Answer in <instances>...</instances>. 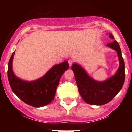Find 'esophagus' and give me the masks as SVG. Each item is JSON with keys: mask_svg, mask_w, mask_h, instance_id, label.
<instances>
[{"mask_svg": "<svg viewBox=\"0 0 132 132\" xmlns=\"http://www.w3.org/2000/svg\"><path fill=\"white\" fill-rule=\"evenodd\" d=\"M73 60L72 59H69L68 60V63H69V65H70V66H72V64H73Z\"/></svg>", "mask_w": 132, "mask_h": 132, "instance_id": "esophagus-1", "label": "esophagus"}]
</instances>
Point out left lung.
<instances>
[{
    "mask_svg": "<svg viewBox=\"0 0 132 132\" xmlns=\"http://www.w3.org/2000/svg\"><path fill=\"white\" fill-rule=\"evenodd\" d=\"M109 37L114 39L112 34H109ZM107 46L117 52L119 61V66L116 73L107 80L103 82L94 80L80 65L75 63L71 66L80 94L88 104L102 105L109 103L121 91L124 84L125 63L120 46L116 41L108 43Z\"/></svg>",
    "mask_w": 132,
    "mask_h": 132,
    "instance_id": "1",
    "label": "left lung"
}]
</instances>
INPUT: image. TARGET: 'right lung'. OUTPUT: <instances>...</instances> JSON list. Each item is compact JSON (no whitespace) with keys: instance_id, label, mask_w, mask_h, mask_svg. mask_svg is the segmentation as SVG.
<instances>
[{"instance_id":"right-lung-1","label":"right lung","mask_w":132,"mask_h":132,"mask_svg":"<svg viewBox=\"0 0 132 132\" xmlns=\"http://www.w3.org/2000/svg\"><path fill=\"white\" fill-rule=\"evenodd\" d=\"M14 52L8 62L7 77L13 93L26 104L40 107L49 104L55 97L59 80L68 69V61L53 66L43 77L36 80L27 82L16 77L12 69Z\"/></svg>"}]
</instances>
